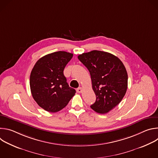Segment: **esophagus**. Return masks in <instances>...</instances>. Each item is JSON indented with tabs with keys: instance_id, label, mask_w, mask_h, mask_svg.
<instances>
[{
	"instance_id": "1",
	"label": "esophagus",
	"mask_w": 158,
	"mask_h": 158,
	"mask_svg": "<svg viewBox=\"0 0 158 158\" xmlns=\"http://www.w3.org/2000/svg\"><path fill=\"white\" fill-rule=\"evenodd\" d=\"M76 91H77V93H82V87H78L77 89H76Z\"/></svg>"
}]
</instances>
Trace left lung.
Wrapping results in <instances>:
<instances>
[{
	"mask_svg": "<svg viewBox=\"0 0 158 158\" xmlns=\"http://www.w3.org/2000/svg\"><path fill=\"white\" fill-rule=\"evenodd\" d=\"M91 74L96 102L91 107L106 114L122 101L127 88V73L121 60L109 52L92 51L78 56Z\"/></svg>",
	"mask_w": 158,
	"mask_h": 158,
	"instance_id": "left-lung-1",
	"label": "left lung"
}]
</instances>
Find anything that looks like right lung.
<instances>
[{
	"instance_id": "right-lung-1",
	"label": "right lung",
	"mask_w": 158,
	"mask_h": 158,
	"mask_svg": "<svg viewBox=\"0 0 158 158\" xmlns=\"http://www.w3.org/2000/svg\"><path fill=\"white\" fill-rule=\"evenodd\" d=\"M73 54L65 51L49 54L39 59L31 71L30 87L37 104L48 112H56L65 107L75 95L64 75L65 65Z\"/></svg>"
}]
</instances>
